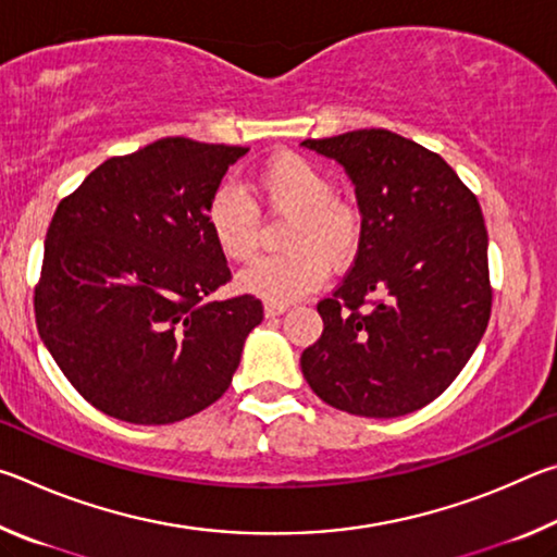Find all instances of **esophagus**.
Masks as SVG:
<instances>
[{
    "instance_id": "1",
    "label": "esophagus",
    "mask_w": 557,
    "mask_h": 557,
    "mask_svg": "<svg viewBox=\"0 0 557 557\" xmlns=\"http://www.w3.org/2000/svg\"><path fill=\"white\" fill-rule=\"evenodd\" d=\"M289 309L287 301H265V317H280Z\"/></svg>"
}]
</instances>
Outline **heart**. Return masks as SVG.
I'll return each instance as SVG.
<instances>
[{"instance_id": "b5f03b06", "label": "heart", "mask_w": 557, "mask_h": 557, "mask_svg": "<svg viewBox=\"0 0 557 557\" xmlns=\"http://www.w3.org/2000/svg\"><path fill=\"white\" fill-rule=\"evenodd\" d=\"M252 191L270 213L287 215L280 243L287 250L258 258L240 270L238 287L268 301H292L322 285L329 260L346 262L361 243L356 206L334 196L332 178L299 154L262 164ZM206 223L228 260L243 262L258 248V211L238 186L223 184L206 206Z\"/></svg>"}]
</instances>
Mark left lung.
I'll return each mask as SVG.
<instances>
[{
    "label": "left lung",
    "mask_w": 557,
    "mask_h": 557,
    "mask_svg": "<svg viewBox=\"0 0 557 557\" xmlns=\"http://www.w3.org/2000/svg\"><path fill=\"white\" fill-rule=\"evenodd\" d=\"M301 147L334 159L356 186L361 243L317 305L324 332L299 363L336 410L400 418L457 379L492 314L488 235L476 196L440 154L388 129Z\"/></svg>",
    "instance_id": "8db88e82"
}]
</instances>
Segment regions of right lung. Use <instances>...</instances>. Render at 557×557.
<instances>
[{
	"mask_svg": "<svg viewBox=\"0 0 557 557\" xmlns=\"http://www.w3.org/2000/svg\"><path fill=\"white\" fill-rule=\"evenodd\" d=\"M245 147L164 137L90 172L46 233L36 326L90 405L169 425L228 391L260 299L211 301L231 280L206 223Z\"/></svg>",
	"mask_w": 557,
	"mask_h": 557,
	"instance_id": "add662e5",
	"label": "right lung"
}]
</instances>
